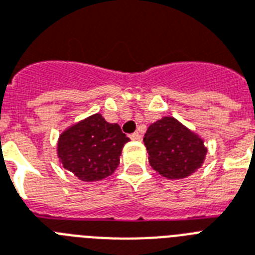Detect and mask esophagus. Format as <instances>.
Here are the masks:
<instances>
[{
    "mask_svg": "<svg viewBox=\"0 0 255 255\" xmlns=\"http://www.w3.org/2000/svg\"><path fill=\"white\" fill-rule=\"evenodd\" d=\"M130 138L133 140H140L142 139V135H140L139 133H133V134H130Z\"/></svg>",
    "mask_w": 255,
    "mask_h": 255,
    "instance_id": "34e87169",
    "label": "esophagus"
}]
</instances>
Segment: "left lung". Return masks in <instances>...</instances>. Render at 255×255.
Here are the masks:
<instances>
[{
    "instance_id": "1",
    "label": "left lung",
    "mask_w": 255,
    "mask_h": 255,
    "mask_svg": "<svg viewBox=\"0 0 255 255\" xmlns=\"http://www.w3.org/2000/svg\"><path fill=\"white\" fill-rule=\"evenodd\" d=\"M143 142L150 166L167 179L189 176L200 168L207 154L204 140L174 117L151 124Z\"/></svg>"
}]
</instances>
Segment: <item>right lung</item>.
<instances>
[{
  "instance_id": "right-lung-1",
  "label": "right lung",
  "mask_w": 255,
  "mask_h": 255,
  "mask_svg": "<svg viewBox=\"0 0 255 255\" xmlns=\"http://www.w3.org/2000/svg\"><path fill=\"white\" fill-rule=\"evenodd\" d=\"M129 140L118 124H109L97 113L62 133L58 156L63 167L80 180L97 182L115 172Z\"/></svg>"
}]
</instances>
